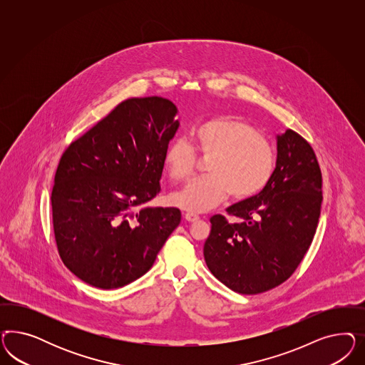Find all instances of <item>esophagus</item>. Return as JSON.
<instances>
[{
    "instance_id": "esophagus-1",
    "label": "esophagus",
    "mask_w": 365,
    "mask_h": 365,
    "mask_svg": "<svg viewBox=\"0 0 365 365\" xmlns=\"http://www.w3.org/2000/svg\"><path fill=\"white\" fill-rule=\"evenodd\" d=\"M185 220L187 222H195L198 221L199 217L197 214H192V212H186L185 214Z\"/></svg>"
}]
</instances>
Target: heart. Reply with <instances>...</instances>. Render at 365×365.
Segmentation results:
<instances>
[{"label": "heart", "mask_w": 365, "mask_h": 365, "mask_svg": "<svg viewBox=\"0 0 365 365\" xmlns=\"http://www.w3.org/2000/svg\"><path fill=\"white\" fill-rule=\"evenodd\" d=\"M194 140L200 154L210 156L207 175L191 180L171 197L182 210L206 212L229 194L232 200L250 198L265 187L273 174L272 145L240 118L221 116L202 123L194 131ZM165 163L170 178L183 182L194 171L197 154L186 140L179 139L168 147Z\"/></svg>", "instance_id": "1"}]
</instances>
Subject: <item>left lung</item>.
<instances>
[{"label": "left lung", "instance_id": "8db88e82", "mask_svg": "<svg viewBox=\"0 0 365 365\" xmlns=\"http://www.w3.org/2000/svg\"><path fill=\"white\" fill-rule=\"evenodd\" d=\"M276 139V168L264 190L227 207L237 221L211 217L203 246L211 273L241 294L287 281L307 255L320 218L322 178L313 148L292 130Z\"/></svg>", "mask_w": 365, "mask_h": 365}]
</instances>
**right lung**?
<instances>
[{"label":"right lung","instance_id":"1","mask_svg":"<svg viewBox=\"0 0 365 365\" xmlns=\"http://www.w3.org/2000/svg\"><path fill=\"white\" fill-rule=\"evenodd\" d=\"M165 98L122 101L61 156L52 190L58 255L81 281L118 289L145 274L180 223L175 207H150L179 127Z\"/></svg>","mask_w":365,"mask_h":365}]
</instances>
